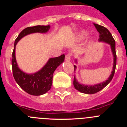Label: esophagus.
I'll list each match as a JSON object with an SVG mask.
<instances>
[{"label": "esophagus", "instance_id": "esophagus-1", "mask_svg": "<svg viewBox=\"0 0 127 127\" xmlns=\"http://www.w3.org/2000/svg\"><path fill=\"white\" fill-rule=\"evenodd\" d=\"M71 58V55L70 54H67L65 55V60L66 61H69Z\"/></svg>", "mask_w": 127, "mask_h": 127}]
</instances>
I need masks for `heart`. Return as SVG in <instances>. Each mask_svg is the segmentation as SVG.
Listing matches in <instances>:
<instances>
[{"label":"heart","instance_id":"1","mask_svg":"<svg viewBox=\"0 0 127 127\" xmlns=\"http://www.w3.org/2000/svg\"><path fill=\"white\" fill-rule=\"evenodd\" d=\"M80 35L81 37H85V36H86V35H87V33H86V32H82L81 33Z\"/></svg>","mask_w":127,"mask_h":127}]
</instances>
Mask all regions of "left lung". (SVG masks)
Returning a JSON list of instances; mask_svg holds the SVG:
<instances>
[{"instance_id": "left-lung-1", "label": "left lung", "mask_w": 127, "mask_h": 127, "mask_svg": "<svg viewBox=\"0 0 127 127\" xmlns=\"http://www.w3.org/2000/svg\"><path fill=\"white\" fill-rule=\"evenodd\" d=\"M94 25L100 34V38L98 39V40L100 41H104V42H107V43L109 44L111 46V50L112 51H113V56H114V64H113V70L111 72V74L108 78V79L105 81V82H104V83H102L93 85V86L81 85L76 81L75 77H74L73 84L74 88L78 91H79L80 92L87 94H95V93L98 92L99 91H100L104 87L107 86L113 79L114 72H115V69H116V48H115L116 47V44H115V41H114V38L112 36L111 33H110L109 31L105 27H104L103 26L99 25L98 24H96V23H94ZM76 68V65H74V70Z\"/></svg>"}]
</instances>
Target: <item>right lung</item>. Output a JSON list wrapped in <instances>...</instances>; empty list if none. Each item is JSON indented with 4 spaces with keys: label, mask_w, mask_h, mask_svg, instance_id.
<instances>
[{
    "label": "right lung",
    "mask_w": 127,
    "mask_h": 127,
    "mask_svg": "<svg viewBox=\"0 0 127 127\" xmlns=\"http://www.w3.org/2000/svg\"><path fill=\"white\" fill-rule=\"evenodd\" d=\"M50 29V25H37L29 27L20 32L14 42V50L12 54L13 74L18 85L27 93L32 95H41L50 90L52 85L53 75L58 66L64 61L65 55L50 58L45 66L36 73L27 74L24 73L18 67L15 58V47L19 40L29 33L35 32L45 33Z\"/></svg>",
    "instance_id": "1"
}]
</instances>
